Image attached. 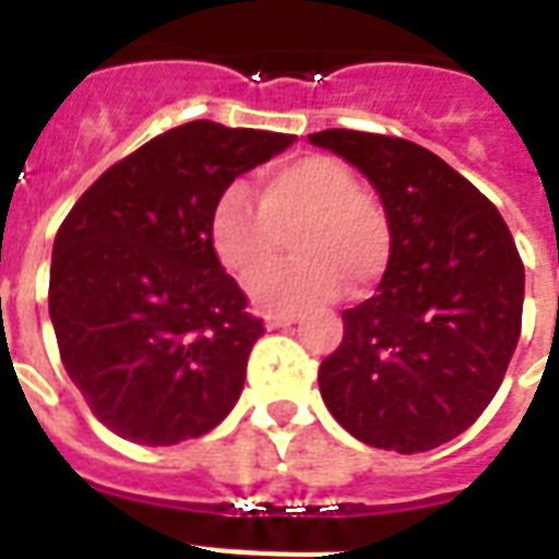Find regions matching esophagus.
<instances>
[{"instance_id": "34e87169", "label": "esophagus", "mask_w": 559, "mask_h": 559, "mask_svg": "<svg viewBox=\"0 0 559 559\" xmlns=\"http://www.w3.org/2000/svg\"><path fill=\"white\" fill-rule=\"evenodd\" d=\"M263 319H266V328H289V324L298 322V313H293V310H270Z\"/></svg>"}]
</instances>
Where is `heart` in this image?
<instances>
[{"instance_id": "1", "label": "heart", "mask_w": 559, "mask_h": 559, "mask_svg": "<svg viewBox=\"0 0 559 559\" xmlns=\"http://www.w3.org/2000/svg\"><path fill=\"white\" fill-rule=\"evenodd\" d=\"M289 227L297 258L266 267ZM209 243L237 281L255 275L249 293L258 305L293 310L342 287L371 289L389 270L391 223L342 162L301 156L261 179L258 202L243 182H228L211 205Z\"/></svg>"}]
</instances>
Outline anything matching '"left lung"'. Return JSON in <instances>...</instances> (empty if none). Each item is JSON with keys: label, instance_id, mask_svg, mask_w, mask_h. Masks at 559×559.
Here are the masks:
<instances>
[{"label": "left lung", "instance_id": "1", "mask_svg": "<svg viewBox=\"0 0 559 559\" xmlns=\"http://www.w3.org/2000/svg\"><path fill=\"white\" fill-rule=\"evenodd\" d=\"M310 144L362 170L391 223L380 287L342 313L345 336L319 366L322 400L368 447L435 450L476 424L520 342L525 266L511 228L420 144L359 130Z\"/></svg>", "mask_w": 559, "mask_h": 559}]
</instances>
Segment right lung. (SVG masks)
<instances>
[{
  "instance_id": "1",
  "label": "right lung",
  "mask_w": 559,
  "mask_h": 559,
  "mask_svg": "<svg viewBox=\"0 0 559 559\" xmlns=\"http://www.w3.org/2000/svg\"><path fill=\"white\" fill-rule=\"evenodd\" d=\"M296 135L191 121L104 170L57 228L48 316L100 424L142 447L235 408L263 322L209 243L217 193Z\"/></svg>"
}]
</instances>
